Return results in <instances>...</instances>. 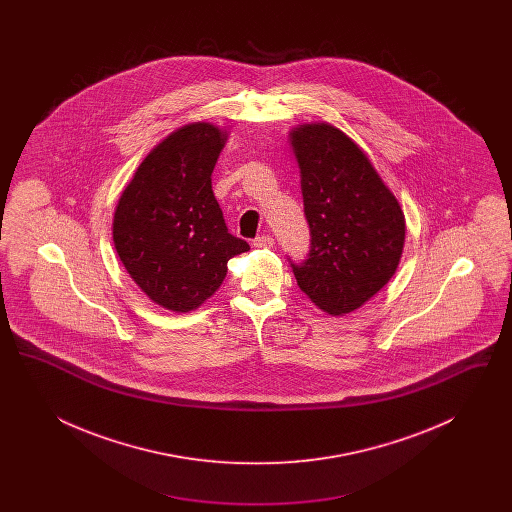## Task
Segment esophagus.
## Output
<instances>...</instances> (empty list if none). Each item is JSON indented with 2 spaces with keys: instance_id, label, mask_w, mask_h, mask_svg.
Segmentation results:
<instances>
[{
  "instance_id": "obj_1",
  "label": "esophagus",
  "mask_w": 512,
  "mask_h": 512,
  "mask_svg": "<svg viewBox=\"0 0 512 512\" xmlns=\"http://www.w3.org/2000/svg\"><path fill=\"white\" fill-rule=\"evenodd\" d=\"M253 245L259 247V249H268V247L274 245V238H272L270 234H263V236H257V238L253 240Z\"/></svg>"
}]
</instances>
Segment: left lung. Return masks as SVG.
<instances>
[{
	"label": "left lung",
	"instance_id": "obj_1",
	"mask_svg": "<svg viewBox=\"0 0 512 512\" xmlns=\"http://www.w3.org/2000/svg\"><path fill=\"white\" fill-rule=\"evenodd\" d=\"M311 230L297 286L328 315H347L395 274L405 245V215L365 151L328 122L290 132Z\"/></svg>",
	"mask_w": 512,
	"mask_h": 512
}]
</instances>
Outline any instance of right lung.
I'll list each match as a JSON object with an SVG mask.
<instances>
[{
    "label": "right lung",
    "instance_id": "right-lung-1",
    "mask_svg": "<svg viewBox=\"0 0 512 512\" xmlns=\"http://www.w3.org/2000/svg\"><path fill=\"white\" fill-rule=\"evenodd\" d=\"M224 142L215 124L180 126L149 151L115 209L122 265L153 303L174 313L209 299L228 261L249 249L228 232L211 186Z\"/></svg>",
    "mask_w": 512,
    "mask_h": 512
}]
</instances>
